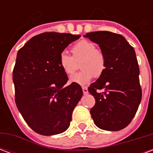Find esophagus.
<instances>
[{"instance_id": "obj_1", "label": "esophagus", "mask_w": 153, "mask_h": 153, "mask_svg": "<svg viewBox=\"0 0 153 153\" xmlns=\"http://www.w3.org/2000/svg\"><path fill=\"white\" fill-rule=\"evenodd\" d=\"M82 89H83V94H88V88H87V87H83Z\"/></svg>"}]
</instances>
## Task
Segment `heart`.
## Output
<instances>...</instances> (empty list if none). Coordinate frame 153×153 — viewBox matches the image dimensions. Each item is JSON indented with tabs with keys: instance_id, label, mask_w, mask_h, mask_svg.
I'll return each instance as SVG.
<instances>
[{
	"instance_id": "b5f03b06",
	"label": "heart",
	"mask_w": 153,
	"mask_h": 153,
	"mask_svg": "<svg viewBox=\"0 0 153 153\" xmlns=\"http://www.w3.org/2000/svg\"><path fill=\"white\" fill-rule=\"evenodd\" d=\"M72 56L66 52H62L59 56V64L67 75H71L77 70L80 62L82 70L70 77L71 83L79 85H86L93 79V77H99L106 69V58L104 54L96 45L88 40H81L74 45L71 48Z\"/></svg>"
}]
</instances>
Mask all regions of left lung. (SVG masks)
<instances>
[{"mask_svg":"<svg viewBox=\"0 0 153 153\" xmlns=\"http://www.w3.org/2000/svg\"><path fill=\"white\" fill-rule=\"evenodd\" d=\"M84 37L98 44L106 58L104 72L88 88L96 101L90 110L92 118L98 128L118 131L131 122L142 99L134 49L122 35L111 32H92Z\"/></svg>","mask_w":153,"mask_h":153,"instance_id":"obj_1","label":"left lung"}]
</instances>
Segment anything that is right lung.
<instances>
[{
  "instance_id": "right-lung-1",
  "label": "right lung",
  "mask_w": 153,
  "mask_h": 153,
  "mask_svg": "<svg viewBox=\"0 0 153 153\" xmlns=\"http://www.w3.org/2000/svg\"><path fill=\"white\" fill-rule=\"evenodd\" d=\"M80 36L43 33L28 40L17 53L13 70L15 103L25 122L39 134L65 131L83 96L79 84L65 86L68 77L59 64L60 54Z\"/></svg>"
}]
</instances>
